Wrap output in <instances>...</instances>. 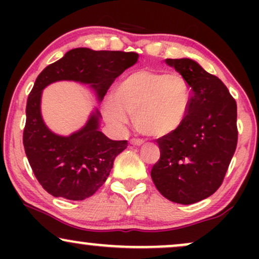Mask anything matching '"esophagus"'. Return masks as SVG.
<instances>
[{"instance_id": "34e87169", "label": "esophagus", "mask_w": 259, "mask_h": 259, "mask_svg": "<svg viewBox=\"0 0 259 259\" xmlns=\"http://www.w3.org/2000/svg\"><path fill=\"white\" fill-rule=\"evenodd\" d=\"M130 144L134 145V146H141V145L144 144V141L140 139H132L130 140Z\"/></svg>"}]
</instances>
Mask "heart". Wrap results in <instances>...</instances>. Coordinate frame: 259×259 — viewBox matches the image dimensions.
I'll return each instance as SVG.
<instances>
[{"mask_svg": "<svg viewBox=\"0 0 259 259\" xmlns=\"http://www.w3.org/2000/svg\"><path fill=\"white\" fill-rule=\"evenodd\" d=\"M191 90L180 74L140 69L127 75L103 103V114L115 125H124L134 115L139 133L163 138L183 125L189 112Z\"/></svg>", "mask_w": 259, "mask_h": 259, "instance_id": "heart-1", "label": "heart"}]
</instances>
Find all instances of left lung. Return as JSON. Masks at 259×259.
Returning <instances> with one entry per match:
<instances>
[{"instance_id": "8db88e82", "label": "left lung", "mask_w": 259, "mask_h": 259, "mask_svg": "<svg viewBox=\"0 0 259 259\" xmlns=\"http://www.w3.org/2000/svg\"><path fill=\"white\" fill-rule=\"evenodd\" d=\"M191 88L186 119L157 139L160 157L151 178L169 201L191 204L213 195L224 180L237 145V107L218 76L189 58L167 59Z\"/></svg>"}]
</instances>
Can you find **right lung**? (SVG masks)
<instances>
[{"label":"right lung","mask_w":259,"mask_h":259,"mask_svg":"<svg viewBox=\"0 0 259 259\" xmlns=\"http://www.w3.org/2000/svg\"><path fill=\"white\" fill-rule=\"evenodd\" d=\"M136 52L74 49L38 74L26 102L23 145L40 185L55 197L81 201L105 184L115 157L126 140L113 141L99 130V113L70 136H59L45 125L40 112L41 92L58 80L91 84L102 100L115 78L138 62Z\"/></svg>","instance_id":"1"}]
</instances>
